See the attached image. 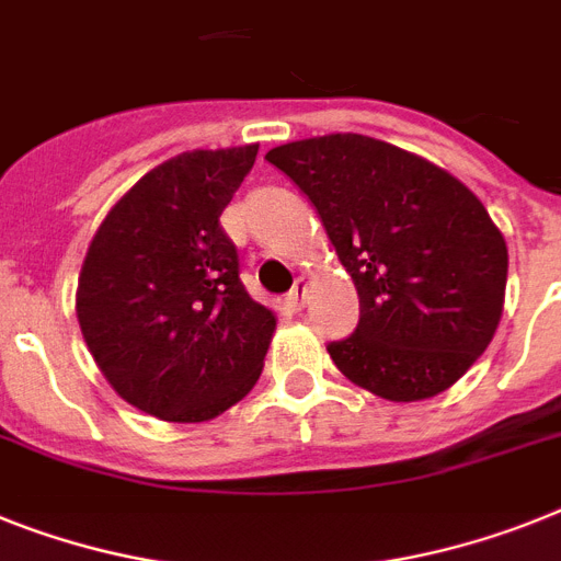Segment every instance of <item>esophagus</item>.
<instances>
[{"label": "esophagus", "mask_w": 561, "mask_h": 561, "mask_svg": "<svg viewBox=\"0 0 561 561\" xmlns=\"http://www.w3.org/2000/svg\"><path fill=\"white\" fill-rule=\"evenodd\" d=\"M305 288H308V285H305V279H296L294 290L285 296V305H288L290 310H302L305 308Z\"/></svg>", "instance_id": "esophagus-1"}]
</instances>
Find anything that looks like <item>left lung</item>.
I'll return each instance as SVG.
<instances>
[{"mask_svg":"<svg viewBox=\"0 0 561 561\" xmlns=\"http://www.w3.org/2000/svg\"><path fill=\"white\" fill-rule=\"evenodd\" d=\"M313 202L359 294L333 365L390 402L448 390L502 319L507 244L473 191L427 159L362 134L267 150Z\"/></svg>","mask_w":561,"mask_h":561,"instance_id":"1","label":"left lung"}]
</instances>
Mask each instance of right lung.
I'll return each instance as SVG.
<instances>
[{
    "label": "right lung",
    "mask_w": 561,
    "mask_h": 561,
    "mask_svg": "<svg viewBox=\"0 0 561 561\" xmlns=\"http://www.w3.org/2000/svg\"><path fill=\"white\" fill-rule=\"evenodd\" d=\"M259 145L187 150L145 173L91 239L77 317L125 402L164 422H208L256 385L276 317L239 282L219 216Z\"/></svg>",
    "instance_id": "obj_1"
}]
</instances>
